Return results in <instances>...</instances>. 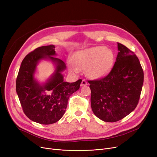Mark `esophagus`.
Wrapping results in <instances>:
<instances>
[{
	"label": "esophagus",
	"mask_w": 157,
	"mask_h": 157,
	"mask_svg": "<svg viewBox=\"0 0 157 157\" xmlns=\"http://www.w3.org/2000/svg\"><path fill=\"white\" fill-rule=\"evenodd\" d=\"M86 85H88V82L85 79L82 80L81 83V86H86Z\"/></svg>",
	"instance_id": "34e87169"
}]
</instances>
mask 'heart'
Wrapping results in <instances>:
<instances>
[{
  "mask_svg": "<svg viewBox=\"0 0 157 157\" xmlns=\"http://www.w3.org/2000/svg\"><path fill=\"white\" fill-rule=\"evenodd\" d=\"M73 62L75 65L72 69H86L88 75L92 78H99L108 73L114 62V55L111 50L104 46H95L76 52Z\"/></svg>",
  "mask_w": 157,
  "mask_h": 157,
  "instance_id": "1",
  "label": "heart"
}]
</instances>
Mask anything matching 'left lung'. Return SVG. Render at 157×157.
<instances>
[{"mask_svg":"<svg viewBox=\"0 0 157 157\" xmlns=\"http://www.w3.org/2000/svg\"><path fill=\"white\" fill-rule=\"evenodd\" d=\"M118 53L108 75L88 81L91 106L95 116L106 122H116L137 107L144 81V72L137 56L118 43Z\"/></svg>","mask_w":157,"mask_h":157,"instance_id":"left-lung-1","label":"left lung"}]
</instances>
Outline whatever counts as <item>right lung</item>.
<instances>
[{
	"instance_id": "obj_1",
	"label": "right lung",
	"mask_w": 157,
	"mask_h": 157,
	"mask_svg": "<svg viewBox=\"0 0 157 157\" xmlns=\"http://www.w3.org/2000/svg\"><path fill=\"white\" fill-rule=\"evenodd\" d=\"M55 47H39L23 60L16 82V90L25 114L32 121L49 125L59 121L67 108L69 97L79 90L82 79L74 83L63 81L61 72L65 69L64 62L56 57ZM49 58L57 63L56 72L43 86L34 79L37 62Z\"/></svg>"
}]
</instances>
